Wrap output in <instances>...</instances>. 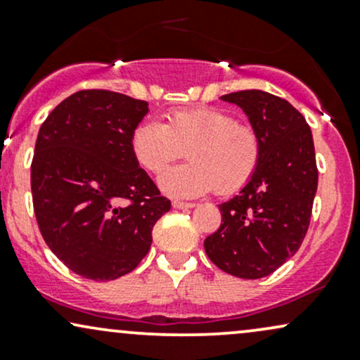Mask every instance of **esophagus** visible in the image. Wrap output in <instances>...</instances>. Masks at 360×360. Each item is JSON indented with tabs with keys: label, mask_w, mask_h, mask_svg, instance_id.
<instances>
[{
	"label": "esophagus",
	"mask_w": 360,
	"mask_h": 360,
	"mask_svg": "<svg viewBox=\"0 0 360 360\" xmlns=\"http://www.w3.org/2000/svg\"><path fill=\"white\" fill-rule=\"evenodd\" d=\"M172 206H174L176 210H189V208H194V203H184V201H172Z\"/></svg>",
	"instance_id": "1"
}]
</instances>
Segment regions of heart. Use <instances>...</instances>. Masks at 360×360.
I'll return each instance as SVG.
<instances>
[{"label": "heart", "mask_w": 360, "mask_h": 360, "mask_svg": "<svg viewBox=\"0 0 360 360\" xmlns=\"http://www.w3.org/2000/svg\"><path fill=\"white\" fill-rule=\"evenodd\" d=\"M130 148L139 166L148 172L162 171L186 148L189 162L159 176L162 193L181 200L203 196L213 188L220 194L238 191L260 162L257 131L218 108L174 110L167 123L143 120L131 131Z\"/></svg>", "instance_id": "heart-1"}]
</instances>
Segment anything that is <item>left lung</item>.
I'll return each mask as SVG.
<instances>
[{"label":"left lung","mask_w":360,"mask_h":360,"mask_svg":"<svg viewBox=\"0 0 360 360\" xmlns=\"http://www.w3.org/2000/svg\"><path fill=\"white\" fill-rule=\"evenodd\" d=\"M260 139L252 179L218 205L221 225L205 240L214 266L235 278H266L291 259L307 235L318 186L313 135L291 103L260 89L225 94Z\"/></svg>","instance_id":"1"}]
</instances>
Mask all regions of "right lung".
Listing matches in <instances>:
<instances>
[{
  "mask_svg": "<svg viewBox=\"0 0 360 360\" xmlns=\"http://www.w3.org/2000/svg\"><path fill=\"white\" fill-rule=\"evenodd\" d=\"M146 101L103 89L65 98L40 127L32 196L45 243L72 272L93 281L139 266L155 221L171 210L130 148Z\"/></svg>",
  "mask_w": 360,
  "mask_h": 360,
  "instance_id": "1",
  "label": "right lung"
}]
</instances>
